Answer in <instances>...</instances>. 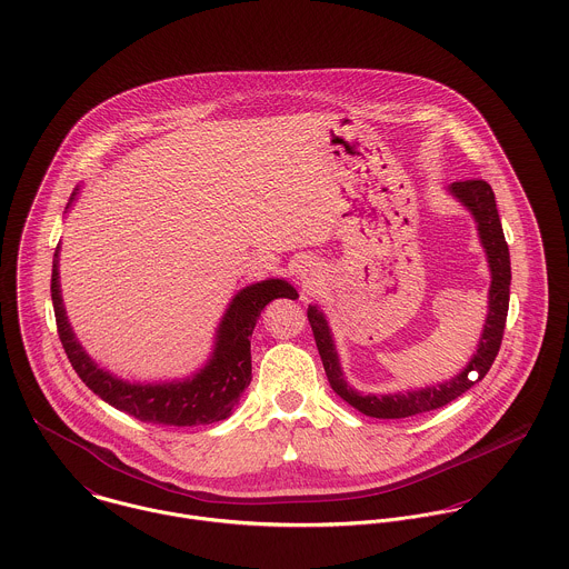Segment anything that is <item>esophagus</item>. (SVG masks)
Masks as SVG:
<instances>
[{
    "label": "esophagus",
    "instance_id": "34e87169",
    "mask_svg": "<svg viewBox=\"0 0 569 569\" xmlns=\"http://www.w3.org/2000/svg\"><path fill=\"white\" fill-rule=\"evenodd\" d=\"M296 276L302 280V282H311V278H313V267H311V262H305L302 260V264H298V271H296Z\"/></svg>",
    "mask_w": 569,
    "mask_h": 569
}]
</instances>
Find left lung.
<instances>
[{"mask_svg":"<svg viewBox=\"0 0 569 569\" xmlns=\"http://www.w3.org/2000/svg\"><path fill=\"white\" fill-rule=\"evenodd\" d=\"M449 190L473 212V217L478 221L480 239L487 249L488 267H490V276H492L490 291H488L487 325H485L478 352L473 355L469 366L456 379H451L442 386H433V388H425V390L407 392V395L361 397L341 377L335 343H332V337H330L322 311H318V307H309V311H307L330 388L346 403H350L366 416L407 418V416H416V413H425V411L445 407L473 388L476 381L469 379L471 372H478V379H485L497 352H499L503 328H506V316H508V300H510V253H508V243L503 239L499 214H497L495 194L485 179L453 181L449 186Z\"/></svg>","mask_w":569,"mask_h":569,"instance_id":"1","label":"left lung"}]
</instances>
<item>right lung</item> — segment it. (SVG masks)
<instances>
[{"mask_svg": "<svg viewBox=\"0 0 569 569\" xmlns=\"http://www.w3.org/2000/svg\"><path fill=\"white\" fill-rule=\"evenodd\" d=\"M50 291L59 339L82 383L109 406L127 411L142 422L174 427L210 425L230 416L232 407L239 403L244 388L251 381L249 337L256 320L260 318V311L276 298H298V291L284 280H264L244 287L232 300L223 322L219 326L212 359L199 375L179 383L131 386L100 370L87 357L68 325L59 289V247L54 251Z\"/></svg>", "mask_w": 569, "mask_h": 569, "instance_id": "1", "label": "right lung"}]
</instances>
